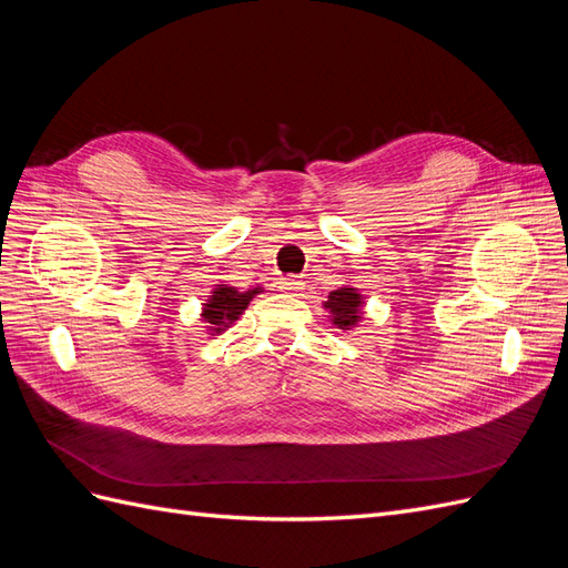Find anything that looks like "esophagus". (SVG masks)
Returning <instances> with one entry per match:
<instances>
[{"mask_svg":"<svg viewBox=\"0 0 568 568\" xmlns=\"http://www.w3.org/2000/svg\"><path fill=\"white\" fill-rule=\"evenodd\" d=\"M280 288L286 291V294H298V291L303 288V282L296 277V274H288V277H282Z\"/></svg>","mask_w":568,"mask_h":568,"instance_id":"esophagus-1","label":"esophagus"}]
</instances>
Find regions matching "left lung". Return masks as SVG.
<instances>
[{"mask_svg": "<svg viewBox=\"0 0 568 568\" xmlns=\"http://www.w3.org/2000/svg\"><path fill=\"white\" fill-rule=\"evenodd\" d=\"M326 311L332 313V322L338 329H348L359 320V307H363V298L355 288H336L329 294V301L324 303Z\"/></svg>", "mask_w": 568, "mask_h": 568, "instance_id": "left-lung-1", "label": "left lung"}]
</instances>
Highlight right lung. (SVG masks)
I'll use <instances>...</instances> for the list:
<instances>
[{
  "label": "right lung",
  "instance_id": "add662e5",
  "mask_svg": "<svg viewBox=\"0 0 568 568\" xmlns=\"http://www.w3.org/2000/svg\"><path fill=\"white\" fill-rule=\"evenodd\" d=\"M255 294H261V288H251V291H236L234 286H217L213 291V296L209 303H203V322L211 324V332H222L225 326H230L234 320H239L246 311V305Z\"/></svg>",
  "mask_w": 568,
  "mask_h": 568
}]
</instances>
